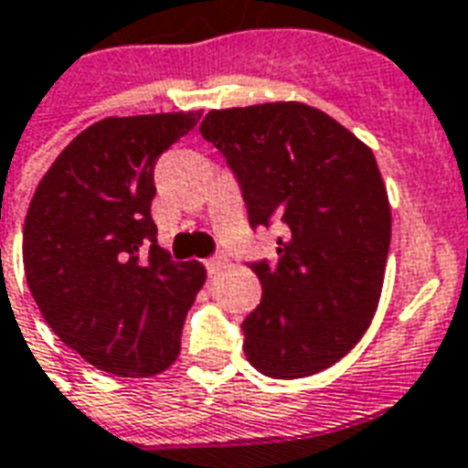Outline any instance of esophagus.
Masks as SVG:
<instances>
[{
	"instance_id": "34e87169",
	"label": "esophagus",
	"mask_w": 468,
	"mask_h": 468,
	"mask_svg": "<svg viewBox=\"0 0 468 468\" xmlns=\"http://www.w3.org/2000/svg\"><path fill=\"white\" fill-rule=\"evenodd\" d=\"M205 266H207L209 273L215 275L217 271H222V268L227 266V259H224V256H215V259H207V261H205Z\"/></svg>"
}]
</instances>
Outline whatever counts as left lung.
<instances>
[{
  "mask_svg": "<svg viewBox=\"0 0 468 468\" xmlns=\"http://www.w3.org/2000/svg\"><path fill=\"white\" fill-rule=\"evenodd\" d=\"M200 133L227 158L253 229L288 227L278 263H251L263 295L241 322L246 358L271 378L324 371L381 298L390 205L371 148L303 102L212 110Z\"/></svg>",
  "mask_w": 468,
  "mask_h": 468,
  "instance_id": "8db88e82",
  "label": "left lung"
}]
</instances>
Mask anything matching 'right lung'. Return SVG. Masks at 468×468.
Segmentation results:
<instances>
[{"label":"right lung","instance_id":"add662e5","mask_svg":"<svg viewBox=\"0 0 468 468\" xmlns=\"http://www.w3.org/2000/svg\"><path fill=\"white\" fill-rule=\"evenodd\" d=\"M200 112L110 117L87 126L41 177L24 222V271L43 320L87 364L124 378L165 371L205 283L170 261L151 217L155 158Z\"/></svg>","mask_w":468,"mask_h":468}]
</instances>
